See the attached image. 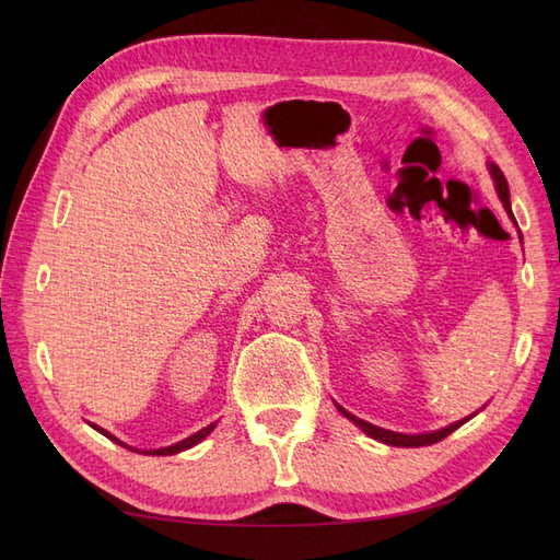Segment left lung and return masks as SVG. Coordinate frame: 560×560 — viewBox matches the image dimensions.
Wrapping results in <instances>:
<instances>
[{
	"instance_id": "8db88e82",
	"label": "left lung",
	"mask_w": 560,
	"mask_h": 560,
	"mask_svg": "<svg viewBox=\"0 0 560 560\" xmlns=\"http://www.w3.org/2000/svg\"><path fill=\"white\" fill-rule=\"evenodd\" d=\"M488 171H490V177H493V182H495V191H498V196H500V200H502V206H504L506 214H510V219H514V214H512V200H510V186H506V179H504L502 171H500V167H498L495 163H488ZM336 409L341 411L348 420H352L354 425H358L366 436L376 439V442H381V444L399 446V448H418V446H430V444L442 442V439H446L451 432H455L457 428L465 425L467 420H471L474 416H477V413H471V416H467V418H463V420H455V422H451V425H446V428H442V430H434V432L404 434V432H393V430H385V428H378V425H371V422H366V420H362V418H358V416H352L350 411H346L343 406H338V404H336Z\"/></svg>"
}]
</instances>
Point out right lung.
Here are the masks:
<instances>
[{
    "mask_svg": "<svg viewBox=\"0 0 560 560\" xmlns=\"http://www.w3.org/2000/svg\"><path fill=\"white\" fill-rule=\"evenodd\" d=\"M89 425L93 428V430H97L100 434H105L107 439H112L114 444H118V446H124V448H128V451H138V453H144V455H175V453H182V451H186V448H191V446H196V444H200L202 439H206L212 430H214V425L217 422H212V425H208V428H202V430H198L196 434H191V436H186V439H182V442H177V444H173V446H165V448H151V451H140V448H132V446H128V444H124L121 439H116L112 432H107L105 428H100V425H95V422H89Z\"/></svg>",
    "mask_w": 560,
    "mask_h": 560,
    "instance_id": "add662e5",
    "label": "right lung"
}]
</instances>
